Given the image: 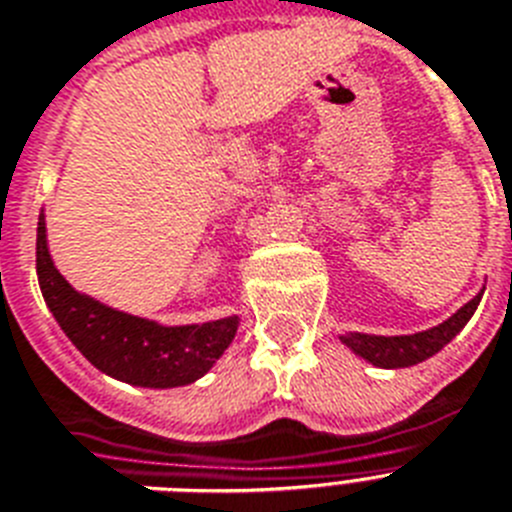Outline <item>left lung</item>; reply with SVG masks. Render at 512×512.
I'll return each mask as SVG.
<instances>
[{"label": "left lung", "instance_id": "1", "mask_svg": "<svg viewBox=\"0 0 512 512\" xmlns=\"http://www.w3.org/2000/svg\"><path fill=\"white\" fill-rule=\"evenodd\" d=\"M482 294L463 304L455 315L448 320L435 325V328L422 330V333H411V336H372V333H343L341 343L349 346L356 356H362L364 362L375 364L380 369H401V367H414V364L424 362L429 356H435L442 346H448L471 320L476 312Z\"/></svg>", "mask_w": 512, "mask_h": 512}]
</instances>
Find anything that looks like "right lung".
<instances>
[{
  "label": "right lung",
  "mask_w": 512,
  "mask_h": 512,
  "mask_svg": "<svg viewBox=\"0 0 512 512\" xmlns=\"http://www.w3.org/2000/svg\"><path fill=\"white\" fill-rule=\"evenodd\" d=\"M36 273L46 307L75 349L103 375L135 388L166 390L200 380L239 330V315L195 325H161L72 289L51 260L44 210L38 216Z\"/></svg>",
  "instance_id": "1"
}]
</instances>
